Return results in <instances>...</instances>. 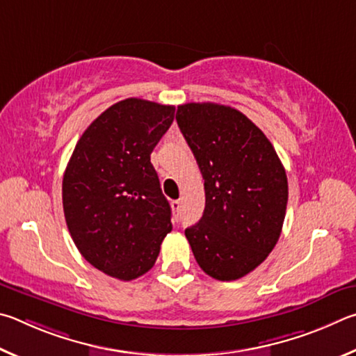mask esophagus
<instances>
[{
    "label": "esophagus",
    "mask_w": 356,
    "mask_h": 356,
    "mask_svg": "<svg viewBox=\"0 0 356 356\" xmlns=\"http://www.w3.org/2000/svg\"><path fill=\"white\" fill-rule=\"evenodd\" d=\"M170 204H172V209L175 211V213H179V209H181V202L173 200Z\"/></svg>",
    "instance_id": "34e87169"
}]
</instances>
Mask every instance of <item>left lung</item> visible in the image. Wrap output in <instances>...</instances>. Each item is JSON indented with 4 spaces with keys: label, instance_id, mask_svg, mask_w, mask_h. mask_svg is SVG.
<instances>
[{
    "label": "left lung",
    "instance_id": "left-lung-1",
    "mask_svg": "<svg viewBox=\"0 0 356 356\" xmlns=\"http://www.w3.org/2000/svg\"><path fill=\"white\" fill-rule=\"evenodd\" d=\"M177 122L204 179L207 204L186 228L204 273L220 282L245 277L282 234L288 178L275 148L250 118L217 103L178 106Z\"/></svg>",
    "mask_w": 356,
    "mask_h": 356
}]
</instances>
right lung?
<instances>
[{
  "mask_svg": "<svg viewBox=\"0 0 356 356\" xmlns=\"http://www.w3.org/2000/svg\"><path fill=\"white\" fill-rule=\"evenodd\" d=\"M175 106L122 99L79 137L62 179V204L86 261L123 282L154 266L172 232V211L149 154L170 128Z\"/></svg>",
  "mask_w": 356,
  "mask_h": 356,
  "instance_id": "obj_1",
  "label": "right lung"
}]
</instances>
